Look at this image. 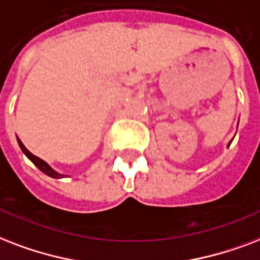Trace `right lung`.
Wrapping results in <instances>:
<instances>
[{
	"label": "right lung",
	"instance_id": "obj_1",
	"mask_svg": "<svg viewBox=\"0 0 260 260\" xmlns=\"http://www.w3.org/2000/svg\"><path fill=\"white\" fill-rule=\"evenodd\" d=\"M17 141H19L20 148H21V150H23V152H24V154H25V156H27V157L29 158V160H31V161L34 162V164H35V166L38 167V168H39V170L42 171V172H43V174L48 175V176H51V178H62V176H63V175L55 172V171H54L53 168H51V167L48 166L47 162L43 161L42 158L34 156V154H32V153L29 152V150H28V149L25 148V146H24L23 142H21V141H20L19 138H17Z\"/></svg>",
	"mask_w": 260,
	"mask_h": 260
}]
</instances>
